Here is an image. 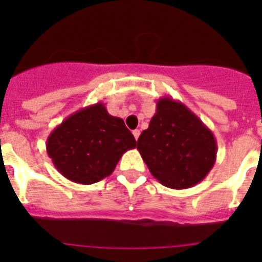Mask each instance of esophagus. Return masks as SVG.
<instances>
[{
    "label": "esophagus",
    "mask_w": 262,
    "mask_h": 262,
    "mask_svg": "<svg viewBox=\"0 0 262 262\" xmlns=\"http://www.w3.org/2000/svg\"><path fill=\"white\" fill-rule=\"evenodd\" d=\"M139 134H141V132H139L138 129H136V130H133V136H134V138H136V139H138Z\"/></svg>",
    "instance_id": "34e87169"
}]
</instances>
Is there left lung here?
<instances>
[{"mask_svg": "<svg viewBox=\"0 0 262 262\" xmlns=\"http://www.w3.org/2000/svg\"><path fill=\"white\" fill-rule=\"evenodd\" d=\"M137 150L151 174L164 186L182 190L195 186L213 168L217 142L213 133L182 102L163 97Z\"/></svg>", "mask_w": 262, "mask_h": 262, "instance_id": "left-lung-1", "label": "left lung"}]
</instances>
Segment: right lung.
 Here are the masks:
<instances>
[{"label":"right lung","instance_id":"right-lung-1","mask_svg":"<svg viewBox=\"0 0 262 262\" xmlns=\"http://www.w3.org/2000/svg\"><path fill=\"white\" fill-rule=\"evenodd\" d=\"M134 147L136 139L124 120L110 115L101 102L70 115L46 141L58 172L81 185L111 174L123 154Z\"/></svg>","mask_w":262,"mask_h":262}]
</instances>
